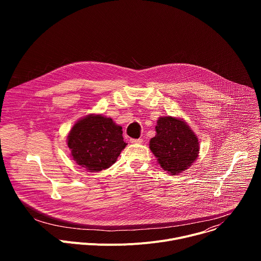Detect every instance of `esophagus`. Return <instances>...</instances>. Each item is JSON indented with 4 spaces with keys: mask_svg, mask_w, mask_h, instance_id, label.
<instances>
[{
    "mask_svg": "<svg viewBox=\"0 0 261 261\" xmlns=\"http://www.w3.org/2000/svg\"><path fill=\"white\" fill-rule=\"evenodd\" d=\"M130 142H131V143H141V142H142V139H141V138H137V139L131 138V139H130Z\"/></svg>",
    "mask_w": 261,
    "mask_h": 261,
    "instance_id": "34e87169",
    "label": "esophagus"
}]
</instances>
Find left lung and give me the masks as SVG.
Returning <instances> with one entry per match:
<instances>
[{"label":"left lung","instance_id":"8db88e82","mask_svg":"<svg viewBox=\"0 0 261 261\" xmlns=\"http://www.w3.org/2000/svg\"><path fill=\"white\" fill-rule=\"evenodd\" d=\"M156 135L150 140V150L160 166L174 175L188 169L199 154L198 138L181 119L161 117L157 121Z\"/></svg>","mask_w":261,"mask_h":261}]
</instances>
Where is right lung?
<instances>
[{
  "label": "right lung",
  "mask_w": 261,
  "mask_h": 261,
  "mask_svg": "<svg viewBox=\"0 0 261 261\" xmlns=\"http://www.w3.org/2000/svg\"><path fill=\"white\" fill-rule=\"evenodd\" d=\"M122 127L102 115L79 120L67 136L72 159L88 171L95 172L113 165L127 143Z\"/></svg>",
  "instance_id": "obj_1"
}]
</instances>
